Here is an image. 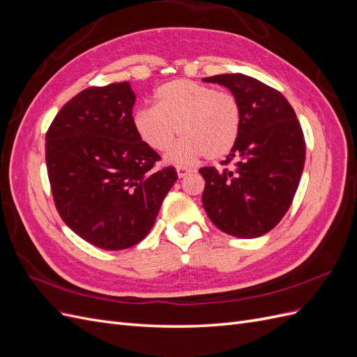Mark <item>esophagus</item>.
I'll return each mask as SVG.
<instances>
[{"label": "esophagus", "instance_id": "obj_1", "mask_svg": "<svg viewBox=\"0 0 357 357\" xmlns=\"http://www.w3.org/2000/svg\"><path fill=\"white\" fill-rule=\"evenodd\" d=\"M192 172V169L190 168H186V167H177V174H178V177L180 178H185V177H188L189 174Z\"/></svg>", "mask_w": 357, "mask_h": 357}]
</instances>
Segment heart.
<instances>
[{
    "label": "heart",
    "mask_w": 357,
    "mask_h": 357,
    "mask_svg": "<svg viewBox=\"0 0 357 357\" xmlns=\"http://www.w3.org/2000/svg\"><path fill=\"white\" fill-rule=\"evenodd\" d=\"M132 123L142 142L156 152H167L177 134L183 135L167 160L190 165L202 156L220 159L231 152L240 135L241 109L229 92L177 79L158 88L155 107L138 109Z\"/></svg>",
    "instance_id": "obj_1"
}]
</instances>
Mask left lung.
<instances>
[{
	"mask_svg": "<svg viewBox=\"0 0 357 357\" xmlns=\"http://www.w3.org/2000/svg\"><path fill=\"white\" fill-rule=\"evenodd\" d=\"M202 82L228 88L238 100L241 129L226 165L201 168L202 205L218 228L236 238H256L283 219L305 164V142L291 105L278 91L241 73Z\"/></svg>",
	"mask_w": 357,
	"mask_h": 357,
	"instance_id": "1",
	"label": "left lung"
}]
</instances>
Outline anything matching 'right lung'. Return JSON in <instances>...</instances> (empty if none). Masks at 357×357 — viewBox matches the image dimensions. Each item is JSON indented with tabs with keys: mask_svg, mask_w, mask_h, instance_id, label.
<instances>
[{
	"mask_svg": "<svg viewBox=\"0 0 357 357\" xmlns=\"http://www.w3.org/2000/svg\"><path fill=\"white\" fill-rule=\"evenodd\" d=\"M128 82L84 89L53 119L46 164L56 210L80 238L123 250L153 228L176 168L155 169L159 155L132 123Z\"/></svg>",
	"mask_w": 357,
	"mask_h": 357,
	"instance_id": "right-lung-1",
	"label": "right lung"
}]
</instances>
